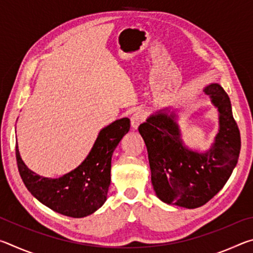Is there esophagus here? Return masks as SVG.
<instances>
[{
    "mask_svg": "<svg viewBox=\"0 0 253 253\" xmlns=\"http://www.w3.org/2000/svg\"><path fill=\"white\" fill-rule=\"evenodd\" d=\"M145 121V115L143 111H136V113L132 115L131 118H130V124H131V127L134 128V129H137L138 126Z\"/></svg>",
    "mask_w": 253,
    "mask_h": 253,
    "instance_id": "esophagus-1",
    "label": "esophagus"
}]
</instances>
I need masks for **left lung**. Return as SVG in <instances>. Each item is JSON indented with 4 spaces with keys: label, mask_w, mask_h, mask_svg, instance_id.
<instances>
[{
    "label": "left lung",
    "mask_w": 253,
    "mask_h": 253,
    "mask_svg": "<svg viewBox=\"0 0 253 253\" xmlns=\"http://www.w3.org/2000/svg\"><path fill=\"white\" fill-rule=\"evenodd\" d=\"M204 93L220 113V129L209 152L201 154L184 146L175 115L165 110L138 127L147 147L153 187L168 204L202 207L225 185L238 163L241 138L228 93L217 84L205 87Z\"/></svg>",
    "instance_id": "obj_1"
}]
</instances>
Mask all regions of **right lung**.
Listing matches in <instances>:
<instances>
[{
	"label": "right lung",
	"instance_id": "right-lung-1",
	"mask_svg": "<svg viewBox=\"0 0 253 253\" xmlns=\"http://www.w3.org/2000/svg\"><path fill=\"white\" fill-rule=\"evenodd\" d=\"M129 128L128 118L118 119L105 127L81 165L59 178L42 177L29 169L16 144V163L25 187L42 204L66 216L84 217L93 213L107 199L111 156Z\"/></svg>",
	"mask_w": 253,
	"mask_h": 253
}]
</instances>
